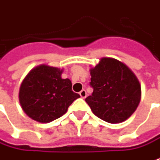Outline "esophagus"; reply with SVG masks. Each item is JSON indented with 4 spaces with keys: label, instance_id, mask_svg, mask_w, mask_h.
<instances>
[{
    "label": "esophagus",
    "instance_id": "obj_1",
    "mask_svg": "<svg viewBox=\"0 0 160 160\" xmlns=\"http://www.w3.org/2000/svg\"><path fill=\"white\" fill-rule=\"evenodd\" d=\"M79 95L81 96V98H86V96H87L86 91H85V90H82V91L79 92Z\"/></svg>",
    "mask_w": 160,
    "mask_h": 160
}]
</instances>
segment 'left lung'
<instances>
[{"mask_svg":"<svg viewBox=\"0 0 160 160\" xmlns=\"http://www.w3.org/2000/svg\"><path fill=\"white\" fill-rule=\"evenodd\" d=\"M93 92L85 98L92 112L109 123H121L130 117L141 100V84L125 63L103 57L91 68Z\"/></svg>","mask_w":160,"mask_h":160,"instance_id":"left-lung-1","label":"left lung"}]
</instances>
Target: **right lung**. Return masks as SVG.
Here are the masks:
<instances>
[{
    "instance_id": "right-lung-1",
    "label": "right lung",
    "mask_w": 160,
    "mask_h": 160,
    "mask_svg": "<svg viewBox=\"0 0 160 160\" xmlns=\"http://www.w3.org/2000/svg\"><path fill=\"white\" fill-rule=\"evenodd\" d=\"M63 69L41 64L28 73L19 88V102L31 119L48 123L66 113L80 98L72 91L71 81L62 78Z\"/></svg>"
}]
</instances>
